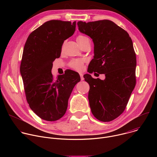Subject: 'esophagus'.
I'll list each match as a JSON object with an SVG mask.
<instances>
[{"label":"esophagus","mask_w":157,"mask_h":157,"mask_svg":"<svg viewBox=\"0 0 157 157\" xmlns=\"http://www.w3.org/2000/svg\"><path fill=\"white\" fill-rule=\"evenodd\" d=\"M79 75H80V77H81V80L83 81L84 79V78L83 77V75L82 73H79Z\"/></svg>","instance_id":"obj_1"}]
</instances>
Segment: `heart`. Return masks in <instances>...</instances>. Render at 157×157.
<instances>
[{
  "label": "heart",
  "mask_w": 157,
  "mask_h": 157,
  "mask_svg": "<svg viewBox=\"0 0 157 157\" xmlns=\"http://www.w3.org/2000/svg\"><path fill=\"white\" fill-rule=\"evenodd\" d=\"M87 39L88 38L85 36L79 35L76 38V41L78 43H81ZM70 66L75 70L81 71L83 68V61L81 59H73L70 63Z\"/></svg>",
  "instance_id": "obj_1"
}]
</instances>
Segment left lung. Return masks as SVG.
Wrapping results in <instances>:
<instances>
[{"mask_svg":"<svg viewBox=\"0 0 157 157\" xmlns=\"http://www.w3.org/2000/svg\"><path fill=\"white\" fill-rule=\"evenodd\" d=\"M78 26L94 43V58L87 71L105 76L101 80L84 75L90 86L88 99L92 114L100 121H112L124 111L136 86L137 60L132 40L125 30L109 20L79 21Z\"/></svg>","mask_w":157,"mask_h":157,"instance_id":"obj_1","label":"left lung"}]
</instances>
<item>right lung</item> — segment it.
<instances>
[{"label":"right lung","instance_id":"1","mask_svg":"<svg viewBox=\"0 0 157 157\" xmlns=\"http://www.w3.org/2000/svg\"><path fill=\"white\" fill-rule=\"evenodd\" d=\"M76 30V21L52 20L32 32L25 44L20 64L26 99L39 117L55 121L66 113L68 99L79 75L67 70L56 79L52 74L53 62L60 56L63 42Z\"/></svg>","mask_w":157,"mask_h":157}]
</instances>
